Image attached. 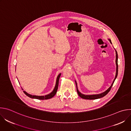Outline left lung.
<instances>
[{"label": "left lung", "mask_w": 131, "mask_h": 131, "mask_svg": "<svg viewBox=\"0 0 131 131\" xmlns=\"http://www.w3.org/2000/svg\"><path fill=\"white\" fill-rule=\"evenodd\" d=\"M109 40L110 41V43H111V40L110 39H109ZM116 66H117V68H116V77L115 78V79L114 80L113 82V83L111 84V86L106 91H105L104 92L102 93H101V94H95V95H84V94H81V93L78 91V88H77V83L76 82V88H77V93L79 95V96L83 99H85V100H95V99H100V98H101V97H103L104 96H105L106 94H108V93L110 91V90H111V88L112 87V86L113 85V84L118 76V54H117V51H116Z\"/></svg>", "instance_id": "8db88e82"}]
</instances>
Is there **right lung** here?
I'll list each match as a JSON object with an SVG mask.
<instances>
[{
	"label": "right lung",
	"instance_id": "add662e5",
	"mask_svg": "<svg viewBox=\"0 0 131 131\" xmlns=\"http://www.w3.org/2000/svg\"><path fill=\"white\" fill-rule=\"evenodd\" d=\"M61 73H60L57 77V82H56V84H55V88H54L53 91L51 93H50V94H49L48 95H46L45 96H36V95H30L24 91H23V92L27 96H28L30 98H32V99H38V100H48V99H51L55 95L56 93H57V90L58 89L59 82V79H60V78L61 76Z\"/></svg>",
	"mask_w": 131,
	"mask_h": 131
}]
</instances>
